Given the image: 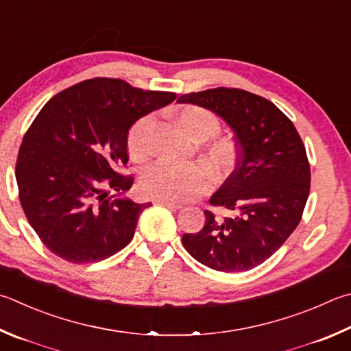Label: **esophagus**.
Returning <instances> with one entry per match:
<instances>
[{
  "mask_svg": "<svg viewBox=\"0 0 351 351\" xmlns=\"http://www.w3.org/2000/svg\"><path fill=\"white\" fill-rule=\"evenodd\" d=\"M155 204L158 206H164V207H169V208H175V210H180L182 208V204L180 202H173V201H165V199H156Z\"/></svg>",
  "mask_w": 351,
  "mask_h": 351,
  "instance_id": "esophagus-1",
  "label": "esophagus"
}]
</instances>
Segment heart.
Instances as JSON below:
<instances>
[{"label": "heart", "mask_w": 351, "mask_h": 351, "mask_svg": "<svg viewBox=\"0 0 351 351\" xmlns=\"http://www.w3.org/2000/svg\"><path fill=\"white\" fill-rule=\"evenodd\" d=\"M178 125L195 139L202 141L201 158L213 178L221 180L233 170L237 164V145L227 138L216 136L221 130V121L216 113L199 106H184L175 110ZM155 119L145 114L130 127L127 135V150L135 161H145L150 156V135ZM201 164L173 165L158 162L141 176L143 193L154 199L187 201L206 192L210 186V175Z\"/></svg>", "instance_id": "obj_1"}]
</instances>
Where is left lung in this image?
<instances>
[{
  "instance_id": "obj_1",
  "label": "left lung",
  "mask_w": 351,
  "mask_h": 351,
  "mask_svg": "<svg viewBox=\"0 0 351 351\" xmlns=\"http://www.w3.org/2000/svg\"><path fill=\"white\" fill-rule=\"evenodd\" d=\"M178 103L212 110L230 125L238 145L237 169L210 197L234 210L215 218L206 210L197 233H184L192 256L218 271H245L269 259L298 227L310 193V164L291 121L271 103L241 88L187 93Z\"/></svg>"
}]
</instances>
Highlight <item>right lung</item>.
Here are the masks:
<instances>
[{
    "mask_svg": "<svg viewBox=\"0 0 351 351\" xmlns=\"http://www.w3.org/2000/svg\"><path fill=\"white\" fill-rule=\"evenodd\" d=\"M175 98L93 78L47 101L23 138L15 175L29 224L50 252L88 264L129 244L152 204L123 197L133 184L118 171L129 161L127 135L139 118Z\"/></svg>",
    "mask_w": 351,
    "mask_h": 351,
    "instance_id": "1",
    "label": "right lung"
}]
</instances>
